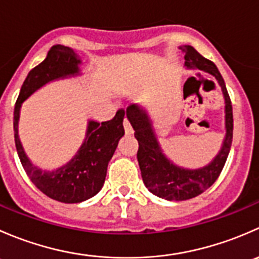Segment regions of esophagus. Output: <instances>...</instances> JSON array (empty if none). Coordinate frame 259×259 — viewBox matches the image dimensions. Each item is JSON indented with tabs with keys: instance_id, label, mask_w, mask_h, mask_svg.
<instances>
[{
	"instance_id": "1",
	"label": "esophagus",
	"mask_w": 259,
	"mask_h": 259,
	"mask_svg": "<svg viewBox=\"0 0 259 259\" xmlns=\"http://www.w3.org/2000/svg\"><path fill=\"white\" fill-rule=\"evenodd\" d=\"M122 125H124V129H125V133H126V134H127V135L133 134V127H132V125H130L129 120H127V119H126V117H125V119H124V121H122Z\"/></svg>"
}]
</instances>
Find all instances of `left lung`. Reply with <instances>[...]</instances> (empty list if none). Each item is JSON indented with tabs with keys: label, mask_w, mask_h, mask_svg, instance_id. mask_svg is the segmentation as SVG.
<instances>
[{
	"label": "left lung",
	"mask_w": 259,
	"mask_h": 259,
	"mask_svg": "<svg viewBox=\"0 0 259 259\" xmlns=\"http://www.w3.org/2000/svg\"><path fill=\"white\" fill-rule=\"evenodd\" d=\"M180 50L184 54L185 66L188 69L203 70L213 75L221 85L226 100V138L218 155L207 166L195 170L179 168L168 160L161 151L153 125L144 109L135 104L126 109V116L135 130L134 135L139 143L137 156L143 182L154 195L166 200L190 199L211 187L223 170L233 139V110L221 72L210 60L202 56L193 46L185 45Z\"/></svg>",
	"instance_id": "1"
}]
</instances>
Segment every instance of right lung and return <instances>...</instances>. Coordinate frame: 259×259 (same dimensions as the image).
Here are the masks:
<instances>
[{
  "instance_id": "add662e5",
  "label": "right lung",
  "mask_w": 259,
  "mask_h": 259,
  "mask_svg": "<svg viewBox=\"0 0 259 259\" xmlns=\"http://www.w3.org/2000/svg\"><path fill=\"white\" fill-rule=\"evenodd\" d=\"M80 59L74 50L56 45L46 59L33 67L23 81L14 111L15 144L21 164L31 182L51 199L62 203H80L100 192L105 182L108 164L120 138L124 135L125 110L120 109L109 121H89L86 138L76 155L56 170L45 171L33 165L18 139V119L23 101L37 89L52 80L79 74Z\"/></svg>"
}]
</instances>
